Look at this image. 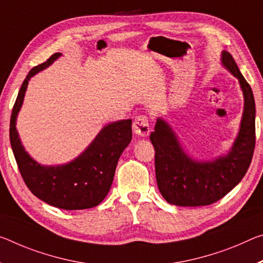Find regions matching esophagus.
I'll return each instance as SVG.
<instances>
[{
  "label": "esophagus",
  "instance_id": "34e87169",
  "mask_svg": "<svg viewBox=\"0 0 263 263\" xmlns=\"http://www.w3.org/2000/svg\"><path fill=\"white\" fill-rule=\"evenodd\" d=\"M133 131L137 136L139 137H146L149 133V123H148V118L146 116H139L137 117L133 122Z\"/></svg>",
  "mask_w": 263,
  "mask_h": 263
}]
</instances>
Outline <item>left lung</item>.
<instances>
[{
    "instance_id": "8db88e82",
    "label": "left lung",
    "mask_w": 263,
    "mask_h": 263,
    "mask_svg": "<svg viewBox=\"0 0 263 263\" xmlns=\"http://www.w3.org/2000/svg\"><path fill=\"white\" fill-rule=\"evenodd\" d=\"M222 64L239 79L245 97L239 136L227 156L213 161L191 159L170 125L160 118L149 136L156 151L157 184L162 197L172 205L195 207L218 201L239 184L252 162L255 148V101L252 87L227 51L222 52Z\"/></svg>"
}]
</instances>
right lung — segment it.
I'll list each match as a JSON object with an SVG mask.
<instances>
[{
	"mask_svg": "<svg viewBox=\"0 0 263 263\" xmlns=\"http://www.w3.org/2000/svg\"><path fill=\"white\" fill-rule=\"evenodd\" d=\"M60 56V52L53 53L44 63L34 66L24 79L12 107L10 144L21 176L32 194L62 210H86L99 205L109 193L120 154L132 139V120L106 125L90 146L69 164L47 167L29 157L16 131V117L22 106L29 79Z\"/></svg>",
	"mask_w": 263,
	"mask_h": 263,
	"instance_id": "obj_1",
	"label": "right lung"
}]
</instances>
